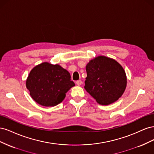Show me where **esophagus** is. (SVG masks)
<instances>
[{
    "instance_id": "34e87169",
    "label": "esophagus",
    "mask_w": 154,
    "mask_h": 154,
    "mask_svg": "<svg viewBox=\"0 0 154 154\" xmlns=\"http://www.w3.org/2000/svg\"><path fill=\"white\" fill-rule=\"evenodd\" d=\"M76 84H77L78 86H80V85H82V80H78V81H76Z\"/></svg>"
}]
</instances>
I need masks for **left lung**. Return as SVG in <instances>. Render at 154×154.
<instances>
[{
	"label": "left lung",
	"instance_id": "obj_1",
	"mask_svg": "<svg viewBox=\"0 0 154 154\" xmlns=\"http://www.w3.org/2000/svg\"><path fill=\"white\" fill-rule=\"evenodd\" d=\"M85 89L98 103L108 105L123 95L127 87L124 69L114 59L98 56L86 66Z\"/></svg>",
	"mask_w": 154,
	"mask_h": 154
}]
</instances>
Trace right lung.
<instances>
[{
    "label": "right lung",
    "instance_id": "add662e5",
    "mask_svg": "<svg viewBox=\"0 0 154 154\" xmlns=\"http://www.w3.org/2000/svg\"><path fill=\"white\" fill-rule=\"evenodd\" d=\"M26 85L32 100L44 106H54L61 103L67 92L75 85L66 69L48 62L32 68Z\"/></svg>",
    "mask_w": 154,
    "mask_h": 154
}]
</instances>
